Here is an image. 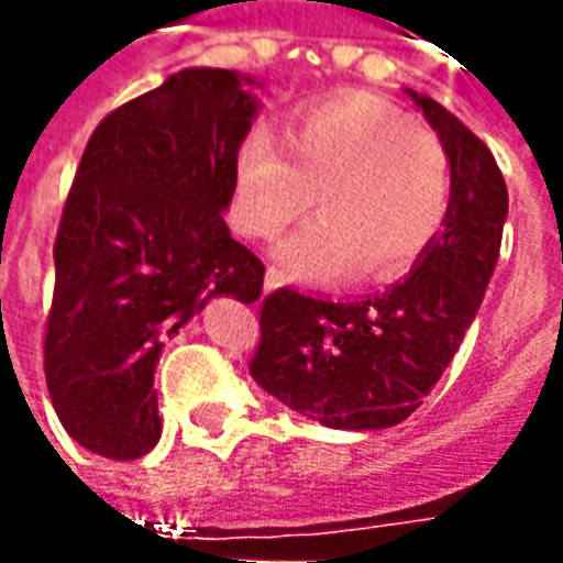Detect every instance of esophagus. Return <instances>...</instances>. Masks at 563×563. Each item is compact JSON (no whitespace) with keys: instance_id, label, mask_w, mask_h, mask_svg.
Returning <instances> with one entry per match:
<instances>
[{"instance_id":"34e87169","label":"esophagus","mask_w":563,"mask_h":563,"mask_svg":"<svg viewBox=\"0 0 563 563\" xmlns=\"http://www.w3.org/2000/svg\"><path fill=\"white\" fill-rule=\"evenodd\" d=\"M280 283H283V271L274 268V265H268V271H265V292L277 289Z\"/></svg>"}]
</instances>
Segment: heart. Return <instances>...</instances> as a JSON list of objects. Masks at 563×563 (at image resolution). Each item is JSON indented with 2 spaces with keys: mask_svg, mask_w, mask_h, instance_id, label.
Segmentation results:
<instances>
[{
  "mask_svg": "<svg viewBox=\"0 0 563 563\" xmlns=\"http://www.w3.org/2000/svg\"><path fill=\"white\" fill-rule=\"evenodd\" d=\"M283 144L253 132L238 147L232 217L250 238H277L319 192L322 217L277 246L289 274L391 283L443 232L449 153L401 108L365 92L325 99L286 123Z\"/></svg>",
  "mask_w": 563,
  "mask_h": 563,
  "instance_id": "1",
  "label": "heart"
}]
</instances>
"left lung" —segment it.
<instances>
[{"label": "left lung", "mask_w": 563, "mask_h": 563, "mask_svg": "<svg viewBox=\"0 0 563 563\" xmlns=\"http://www.w3.org/2000/svg\"><path fill=\"white\" fill-rule=\"evenodd\" d=\"M452 168L443 232L410 277L365 301L274 289L258 307L250 374L295 413L329 428L404 422L459 353L483 305L507 220V184L492 150L428 96H416Z\"/></svg>", "instance_id": "8db88e82"}]
</instances>
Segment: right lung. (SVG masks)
I'll return each instance as SVG.
<instances>
[{"mask_svg":"<svg viewBox=\"0 0 563 563\" xmlns=\"http://www.w3.org/2000/svg\"><path fill=\"white\" fill-rule=\"evenodd\" d=\"M253 117L234 71L184 68L87 141L54 241L44 379L63 428L102 459L159 443L162 341L213 295L262 292V258L222 220Z\"/></svg>","mask_w":563,"mask_h":563,"instance_id":"right-lung-1","label":"right lung"}]
</instances>
